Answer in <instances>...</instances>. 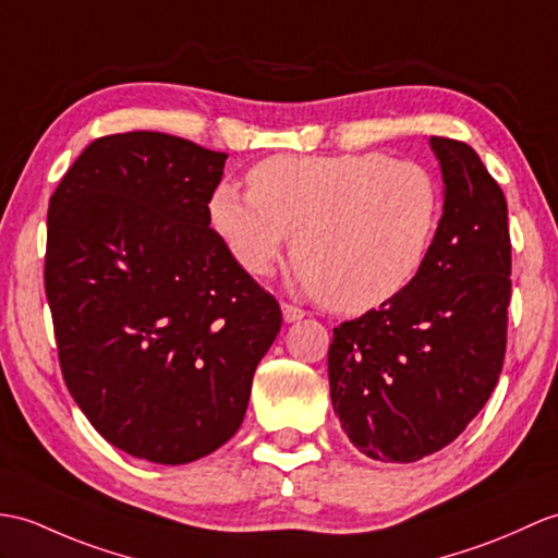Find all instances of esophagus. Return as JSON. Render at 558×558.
<instances>
[{
  "instance_id": "34e87169",
  "label": "esophagus",
  "mask_w": 558,
  "mask_h": 558,
  "mask_svg": "<svg viewBox=\"0 0 558 558\" xmlns=\"http://www.w3.org/2000/svg\"><path fill=\"white\" fill-rule=\"evenodd\" d=\"M282 316L288 323H294V320H302L306 316V311L300 308V306H294V304H282Z\"/></svg>"
}]
</instances>
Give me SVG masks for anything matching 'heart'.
<instances>
[{"instance_id":"heart-1","label":"heart","mask_w":558,"mask_h":558,"mask_svg":"<svg viewBox=\"0 0 558 558\" xmlns=\"http://www.w3.org/2000/svg\"><path fill=\"white\" fill-rule=\"evenodd\" d=\"M247 183L218 185L209 204L232 258L252 276H268L294 235L292 262L306 288L342 314H366L404 294L442 226L437 175L380 151L280 154L256 163Z\"/></svg>"}]
</instances>
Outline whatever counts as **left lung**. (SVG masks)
<instances>
[{
    "label": "left lung",
    "mask_w": 558,
    "mask_h": 558,
    "mask_svg": "<svg viewBox=\"0 0 558 558\" xmlns=\"http://www.w3.org/2000/svg\"><path fill=\"white\" fill-rule=\"evenodd\" d=\"M445 214L418 280L395 302L332 330V409L375 461L411 463L465 430L507 352L511 238L507 197L475 149L430 137Z\"/></svg>",
    "instance_id": "8db88e82"
}]
</instances>
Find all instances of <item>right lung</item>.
I'll list each match as a JSON object with an SVG mask.
<instances>
[{
	"label": "right lung",
	"mask_w": 558,
	"mask_h": 558,
	"mask_svg": "<svg viewBox=\"0 0 558 558\" xmlns=\"http://www.w3.org/2000/svg\"><path fill=\"white\" fill-rule=\"evenodd\" d=\"M228 154L135 131L95 140L49 199L59 366L125 454L197 461L238 433L280 304L209 228Z\"/></svg>",
	"instance_id": "right-lung-1"
}]
</instances>
